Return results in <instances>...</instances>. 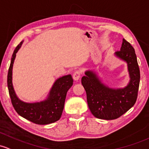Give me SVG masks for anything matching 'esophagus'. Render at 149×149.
<instances>
[{
	"label": "esophagus",
	"mask_w": 149,
	"mask_h": 149,
	"mask_svg": "<svg viewBox=\"0 0 149 149\" xmlns=\"http://www.w3.org/2000/svg\"><path fill=\"white\" fill-rule=\"evenodd\" d=\"M81 72L80 71V70H76V71H75L73 74V80H75V81H78V80L80 79V77H81Z\"/></svg>",
	"instance_id": "esophagus-1"
}]
</instances>
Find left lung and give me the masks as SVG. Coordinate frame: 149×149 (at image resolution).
<instances>
[{"instance_id":"left-lung-1","label":"left lung","mask_w":149,"mask_h":149,"mask_svg":"<svg viewBox=\"0 0 149 149\" xmlns=\"http://www.w3.org/2000/svg\"><path fill=\"white\" fill-rule=\"evenodd\" d=\"M116 55L128 63L130 82L126 87L113 89L106 86L98 80L95 73L88 70L81 79L86 92L89 109L100 119L113 120L127 112L136 101L140 83V70L135 50L131 43L123 39L120 51Z\"/></svg>"}]
</instances>
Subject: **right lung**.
<instances>
[{
	"instance_id": "right-lung-1",
	"label": "right lung",
	"mask_w": 149,
	"mask_h": 149,
	"mask_svg": "<svg viewBox=\"0 0 149 149\" xmlns=\"http://www.w3.org/2000/svg\"><path fill=\"white\" fill-rule=\"evenodd\" d=\"M22 43L23 42H21L14 50L8 73V88L13 106L21 116L34 123L46 125L54 123L60 119L61 116L67 91L73 85L71 75L64 76L56 80L50 91L48 98L44 101L34 103L21 101L16 96L13 87L12 69L16 53L21 48Z\"/></svg>"
}]
</instances>
